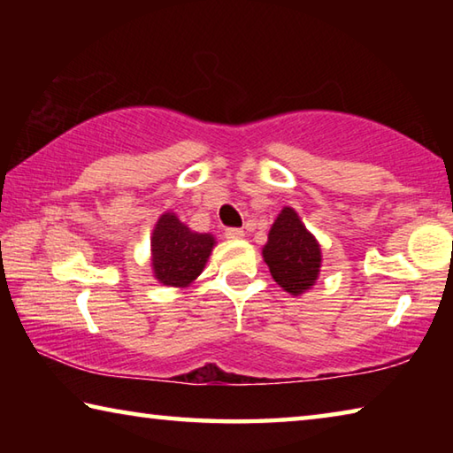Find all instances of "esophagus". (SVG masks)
<instances>
[{
  "instance_id": "34e87169",
  "label": "esophagus",
  "mask_w": 453,
  "mask_h": 453,
  "mask_svg": "<svg viewBox=\"0 0 453 453\" xmlns=\"http://www.w3.org/2000/svg\"><path fill=\"white\" fill-rule=\"evenodd\" d=\"M245 234H243V229H240V227H227L226 229V237L227 240H242Z\"/></svg>"
}]
</instances>
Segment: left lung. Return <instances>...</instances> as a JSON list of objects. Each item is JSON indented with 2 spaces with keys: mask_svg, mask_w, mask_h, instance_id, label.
<instances>
[{
  "mask_svg": "<svg viewBox=\"0 0 453 453\" xmlns=\"http://www.w3.org/2000/svg\"><path fill=\"white\" fill-rule=\"evenodd\" d=\"M262 254L272 278L288 294L300 296L316 283L321 267V250L296 210H281L270 229Z\"/></svg>",
  "mask_w": 453,
  "mask_h": 453,
  "instance_id": "8db88e82",
  "label": "left lung"
}]
</instances>
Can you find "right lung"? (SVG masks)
Wrapping results in <instances>:
<instances>
[{"instance_id": "right-lung-1", "label": "right lung", "mask_w": 453, "mask_h": 453, "mask_svg": "<svg viewBox=\"0 0 453 453\" xmlns=\"http://www.w3.org/2000/svg\"><path fill=\"white\" fill-rule=\"evenodd\" d=\"M216 240L211 234H197L165 211L151 234V265L159 283L188 288L203 272Z\"/></svg>"}]
</instances>
